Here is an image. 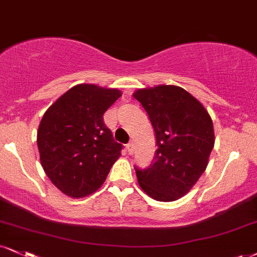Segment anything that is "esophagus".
<instances>
[{"instance_id": "34e87169", "label": "esophagus", "mask_w": 257, "mask_h": 257, "mask_svg": "<svg viewBox=\"0 0 257 257\" xmlns=\"http://www.w3.org/2000/svg\"><path fill=\"white\" fill-rule=\"evenodd\" d=\"M125 148H126V152H128V154H133V153H134V145H133L132 142H131V144L126 145Z\"/></svg>"}]
</instances>
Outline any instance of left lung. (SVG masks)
Wrapping results in <instances>:
<instances>
[{
    "mask_svg": "<svg viewBox=\"0 0 257 257\" xmlns=\"http://www.w3.org/2000/svg\"><path fill=\"white\" fill-rule=\"evenodd\" d=\"M156 133L157 148L147 169L135 168L141 189L163 202L189 193L208 165L214 147L209 113L178 86L159 85L134 92Z\"/></svg>",
    "mask_w": 257,
    "mask_h": 257,
    "instance_id": "left-lung-1",
    "label": "left lung"
}]
</instances>
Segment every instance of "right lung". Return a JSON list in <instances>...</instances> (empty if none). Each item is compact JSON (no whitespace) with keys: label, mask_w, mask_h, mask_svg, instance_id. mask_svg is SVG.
Listing matches in <instances>:
<instances>
[{"label":"right lung","mask_w":257,"mask_h":257,"mask_svg":"<svg viewBox=\"0 0 257 257\" xmlns=\"http://www.w3.org/2000/svg\"><path fill=\"white\" fill-rule=\"evenodd\" d=\"M122 95L116 88L80 83L46 110L37 133L40 164L56 188L83 197L101 187L120 156L103 115Z\"/></svg>","instance_id":"1"}]
</instances>
